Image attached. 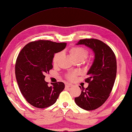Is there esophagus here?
<instances>
[{
	"instance_id": "obj_1",
	"label": "esophagus",
	"mask_w": 132,
	"mask_h": 132,
	"mask_svg": "<svg viewBox=\"0 0 132 132\" xmlns=\"http://www.w3.org/2000/svg\"><path fill=\"white\" fill-rule=\"evenodd\" d=\"M65 86H66V87H72L73 85L72 84H71V83H66L65 84Z\"/></svg>"
}]
</instances>
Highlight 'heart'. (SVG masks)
Instances as JSON below:
<instances>
[{
  "instance_id": "heart-1",
  "label": "heart",
  "mask_w": 132,
  "mask_h": 132,
  "mask_svg": "<svg viewBox=\"0 0 132 132\" xmlns=\"http://www.w3.org/2000/svg\"><path fill=\"white\" fill-rule=\"evenodd\" d=\"M69 52L71 57L77 62L83 61L88 54V52L87 50L81 46H73L70 48ZM61 52H57L54 55L53 59H52V62L54 65H56L57 63L61 57ZM76 75V73H72L67 75L66 77L69 80H73Z\"/></svg>"
}]
</instances>
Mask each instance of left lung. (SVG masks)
Returning <instances> with one entry per match:
<instances>
[{"label": "left lung", "instance_id": "1", "mask_svg": "<svg viewBox=\"0 0 132 132\" xmlns=\"http://www.w3.org/2000/svg\"><path fill=\"white\" fill-rule=\"evenodd\" d=\"M76 45H85L92 49L95 59L85 79L88 87L81 89L79 86L81 92L75 101L81 109L95 110L106 102L112 92L116 76V56L111 48L98 39H81Z\"/></svg>", "mask_w": 132, "mask_h": 132}]
</instances>
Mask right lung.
Instances as JSON below:
<instances>
[{"label":"right lung","mask_w":132,"mask_h":132,"mask_svg":"<svg viewBox=\"0 0 132 132\" xmlns=\"http://www.w3.org/2000/svg\"><path fill=\"white\" fill-rule=\"evenodd\" d=\"M66 43L39 40L29 43L19 54L15 64V75L19 89L26 101L37 108L53 104L64 89L63 82L45 81V73L53 68L55 53L63 50Z\"/></svg>","instance_id":"obj_1"}]
</instances>
